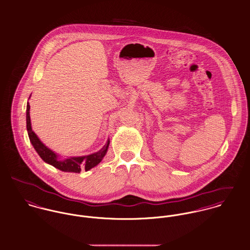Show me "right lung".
<instances>
[{
  "mask_svg": "<svg viewBox=\"0 0 250 250\" xmlns=\"http://www.w3.org/2000/svg\"><path fill=\"white\" fill-rule=\"evenodd\" d=\"M27 130L28 135L30 138V141L33 144L34 148L36 152L40 156V158L47 164L55 167L56 168L64 171V172H74V173H80L83 168H84L86 171L90 168L96 167L104 158V156L107 153V147L109 144V141L104 145V147L91 155L83 156V157H72L66 160L61 161L58 159V156L56 153H54L52 150H50L48 147H46L43 143L39 141L35 132L32 130L31 126V118H30V105L27 104Z\"/></svg>",
  "mask_w": 250,
  "mask_h": 250,
  "instance_id": "1",
  "label": "right lung"
}]
</instances>
